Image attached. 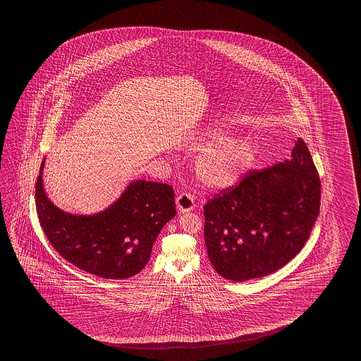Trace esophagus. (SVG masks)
<instances>
[{
    "label": "esophagus",
    "instance_id": "esophagus-1",
    "mask_svg": "<svg viewBox=\"0 0 361 361\" xmlns=\"http://www.w3.org/2000/svg\"><path fill=\"white\" fill-rule=\"evenodd\" d=\"M176 207L178 212L186 213V212L192 211V208L195 207V200L194 197L189 192H183L176 197Z\"/></svg>",
    "mask_w": 361,
    "mask_h": 361
}]
</instances>
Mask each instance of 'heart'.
Instances as JSON below:
<instances>
[{
	"label": "heart",
	"instance_id": "b5f03b06",
	"mask_svg": "<svg viewBox=\"0 0 361 361\" xmlns=\"http://www.w3.org/2000/svg\"><path fill=\"white\" fill-rule=\"evenodd\" d=\"M231 133L219 123H211L197 136L195 147L205 149L197 161L199 178L208 186L225 188L235 184L252 167L257 148L247 137L228 139Z\"/></svg>",
	"mask_w": 361,
	"mask_h": 361
}]
</instances>
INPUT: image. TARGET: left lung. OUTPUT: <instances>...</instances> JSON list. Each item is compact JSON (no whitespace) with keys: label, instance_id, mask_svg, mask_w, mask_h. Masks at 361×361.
<instances>
[{"label":"left lung","instance_id":"obj_1","mask_svg":"<svg viewBox=\"0 0 361 361\" xmlns=\"http://www.w3.org/2000/svg\"><path fill=\"white\" fill-rule=\"evenodd\" d=\"M320 180L305 142L291 159L250 171L204 205V238L214 271L243 282L279 271L305 245L319 214Z\"/></svg>","mask_w":361,"mask_h":361}]
</instances>
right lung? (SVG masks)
Masks as SVG:
<instances>
[{
    "mask_svg": "<svg viewBox=\"0 0 361 361\" xmlns=\"http://www.w3.org/2000/svg\"><path fill=\"white\" fill-rule=\"evenodd\" d=\"M44 164L46 158L35 184V205L42 228L56 252L102 279H129L140 272L159 232L176 214L170 185L135 180L104 211L71 214L46 195Z\"/></svg>",
    "mask_w": 361,
    "mask_h": 361,
    "instance_id": "right-lung-1",
    "label": "right lung"
}]
</instances>
